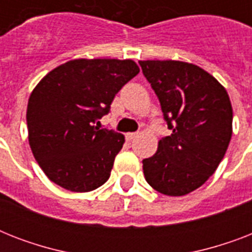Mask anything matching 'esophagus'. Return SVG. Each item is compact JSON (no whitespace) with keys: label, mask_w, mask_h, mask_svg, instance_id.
I'll return each instance as SVG.
<instances>
[{"label":"esophagus","mask_w":252,"mask_h":252,"mask_svg":"<svg viewBox=\"0 0 252 252\" xmlns=\"http://www.w3.org/2000/svg\"><path fill=\"white\" fill-rule=\"evenodd\" d=\"M137 136H138L137 132H134V133H126V138L128 140V141H132V140H134V138L137 137Z\"/></svg>","instance_id":"1"}]
</instances>
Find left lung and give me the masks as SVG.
<instances>
[{
    "instance_id": "left-lung-1",
    "label": "left lung",
    "mask_w": 252,
    "mask_h": 252,
    "mask_svg": "<svg viewBox=\"0 0 252 252\" xmlns=\"http://www.w3.org/2000/svg\"><path fill=\"white\" fill-rule=\"evenodd\" d=\"M161 103L170 136L142 161L146 182L167 196L201 187L222 161L233 132L226 90L204 69L183 61L138 63Z\"/></svg>"
}]
</instances>
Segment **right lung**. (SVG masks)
Listing matches in <instances>:
<instances>
[{"label":"right lung","instance_id":"1","mask_svg":"<svg viewBox=\"0 0 252 252\" xmlns=\"http://www.w3.org/2000/svg\"><path fill=\"white\" fill-rule=\"evenodd\" d=\"M138 72L132 60L80 59L37 84L26 119L33 157L49 180L72 192L93 191L108 180L124 136L100 129L98 120Z\"/></svg>","mask_w":252,"mask_h":252}]
</instances>
